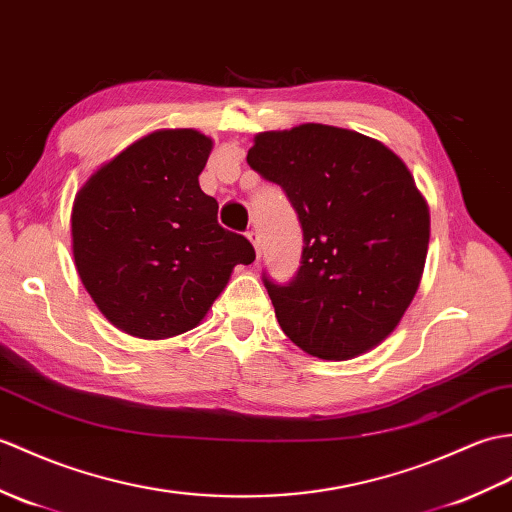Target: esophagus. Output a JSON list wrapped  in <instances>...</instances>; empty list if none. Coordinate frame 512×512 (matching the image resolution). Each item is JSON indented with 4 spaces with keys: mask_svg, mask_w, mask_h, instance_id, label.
<instances>
[{
    "mask_svg": "<svg viewBox=\"0 0 512 512\" xmlns=\"http://www.w3.org/2000/svg\"><path fill=\"white\" fill-rule=\"evenodd\" d=\"M246 237H248V240H251V244L255 246V253L259 255V251H261V235H259V231L257 229L246 231Z\"/></svg>",
    "mask_w": 512,
    "mask_h": 512,
    "instance_id": "1",
    "label": "esophagus"
}]
</instances>
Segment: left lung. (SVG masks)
<instances>
[{"mask_svg":"<svg viewBox=\"0 0 512 512\" xmlns=\"http://www.w3.org/2000/svg\"><path fill=\"white\" fill-rule=\"evenodd\" d=\"M246 161L283 189L303 229L296 275H261L283 334L320 360L377 347L417 294L430 242V211L406 163L325 124L261 133Z\"/></svg>","mask_w":512,"mask_h":512,"instance_id":"left-lung-1","label":"left lung"}]
</instances>
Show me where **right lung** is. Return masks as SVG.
<instances>
[{"instance_id": "right-lung-1", "label": "right lung", "mask_w": 512, "mask_h": 512, "mask_svg": "<svg viewBox=\"0 0 512 512\" xmlns=\"http://www.w3.org/2000/svg\"><path fill=\"white\" fill-rule=\"evenodd\" d=\"M211 139L159 130L95 172L71 209L78 275L100 312L137 338L194 329L255 248L218 224L198 185Z\"/></svg>"}]
</instances>
